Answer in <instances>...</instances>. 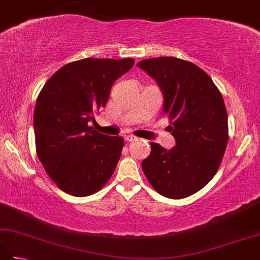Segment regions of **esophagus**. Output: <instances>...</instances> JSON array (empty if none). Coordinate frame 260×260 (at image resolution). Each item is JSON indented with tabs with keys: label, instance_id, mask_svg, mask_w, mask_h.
<instances>
[{
	"label": "esophagus",
	"instance_id": "esophagus-1",
	"mask_svg": "<svg viewBox=\"0 0 260 260\" xmlns=\"http://www.w3.org/2000/svg\"><path fill=\"white\" fill-rule=\"evenodd\" d=\"M125 140H126L127 142H134V141L137 140V137L134 136V135H126V136H125Z\"/></svg>",
	"mask_w": 260,
	"mask_h": 260
}]
</instances>
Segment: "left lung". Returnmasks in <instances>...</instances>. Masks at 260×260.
I'll return each mask as SVG.
<instances>
[{
  "label": "left lung",
  "mask_w": 260,
  "mask_h": 260,
  "mask_svg": "<svg viewBox=\"0 0 260 260\" xmlns=\"http://www.w3.org/2000/svg\"><path fill=\"white\" fill-rule=\"evenodd\" d=\"M137 67L161 88L168 128L176 142L171 150L152 142L143 172L161 196L190 197L211 181L227 147L228 115L221 92L206 71L179 58H150Z\"/></svg>",
  "instance_id": "left-lung-1"
}]
</instances>
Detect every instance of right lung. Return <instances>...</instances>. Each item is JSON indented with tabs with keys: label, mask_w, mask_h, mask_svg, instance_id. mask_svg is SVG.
Wrapping results in <instances>:
<instances>
[{
	"label": "right lung",
	"mask_w": 260,
	"mask_h": 260,
	"mask_svg": "<svg viewBox=\"0 0 260 260\" xmlns=\"http://www.w3.org/2000/svg\"><path fill=\"white\" fill-rule=\"evenodd\" d=\"M134 59L87 58L64 64L39 93L33 127L38 157L60 189L87 197L107 183L124 147L123 137L101 134L89 124Z\"/></svg>",
	"instance_id": "add662e5"
}]
</instances>
